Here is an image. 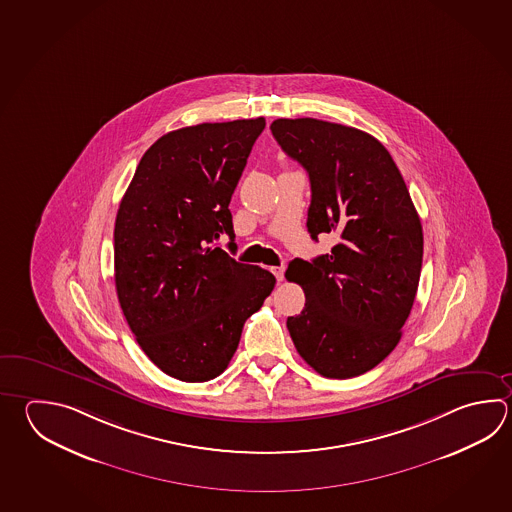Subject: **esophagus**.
I'll use <instances>...</instances> for the list:
<instances>
[{
    "mask_svg": "<svg viewBox=\"0 0 512 512\" xmlns=\"http://www.w3.org/2000/svg\"><path fill=\"white\" fill-rule=\"evenodd\" d=\"M271 271H273V275L277 277V280L284 279V271H286V268L284 266H275V268H271Z\"/></svg>",
    "mask_w": 512,
    "mask_h": 512,
    "instance_id": "obj_1",
    "label": "esophagus"
}]
</instances>
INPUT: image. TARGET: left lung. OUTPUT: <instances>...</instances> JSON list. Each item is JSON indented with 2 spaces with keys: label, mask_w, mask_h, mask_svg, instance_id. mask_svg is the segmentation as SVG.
I'll return each instance as SVG.
<instances>
[{
  "label": "left lung",
  "mask_w": 512,
  "mask_h": 512,
  "mask_svg": "<svg viewBox=\"0 0 512 512\" xmlns=\"http://www.w3.org/2000/svg\"><path fill=\"white\" fill-rule=\"evenodd\" d=\"M271 134L311 184L308 232L337 235L326 255L293 259L306 306L288 317L300 357L322 377L353 378L396 348L415 302L424 233L386 146L353 126L277 119Z\"/></svg>",
  "instance_id": "8db88e82"
}]
</instances>
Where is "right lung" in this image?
<instances>
[{
    "label": "right lung",
    "mask_w": 512,
    "mask_h": 512,
    "mask_svg": "<svg viewBox=\"0 0 512 512\" xmlns=\"http://www.w3.org/2000/svg\"><path fill=\"white\" fill-rule=\"evenodd\" d=\"M264 126L257 117L164 134L117 210V299L146 357L183 382L221 375L275 288L270 271L213 246L222 233L233 246L228 206Z\"/></svg>",
    "instance_id": "right-lung-1"
}]
</instances>
